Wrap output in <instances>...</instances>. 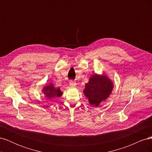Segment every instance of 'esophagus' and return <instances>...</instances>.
Listing matches in <instances>:
<instances>
[{
	"instance_id": "obj_1",
	"label": "esophagus",
	"mask_w": 152,
	"mask_h": 152,
	"mask_svg": "<svg viewBox=\"0 0 152 152\" xmlns=\"http://www.w3.org/2000/svg\"><path fill=\"white\" fill-rule=\"evenodd\" d=\"M70 84V87H75V86L77 85L76 82H74V81H70V84Z\"/></svg>"
}]
</instances>
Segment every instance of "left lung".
Masks as SVG:
<instances>
[{
    "label": "left lung",
    "mask_w": 152,
    "mask_h": 152,
    "mask_svg": "<svg viewBox=\"0 0 152 152\" xmlns=\"http://www.w3.org/2000/svg\"><path fill=\"white\" fill-rule=\"evenodd\" d=\"M113 88V82L105 74H94L86 84L83 93L89 103L95 107L109 97Z\"/></svg>",
    "instance_id": "1"
}]
</instances>
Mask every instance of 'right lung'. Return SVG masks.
Segmentation results:
<instances>
[{"label": "right lung", "instance_id": "1", "mask_svg": "<svg viewBox=\"0 0 152 152\" xmlns=\"http://www.w3.org/2000/svg\"><path fill=\"white\" fill-rule=\"evenodd\" d=\"M42 93L48 99H53L54 98L60 97L63 94V92L59 88H56L52 83L46 84L42 90Z\"/></svg>", "mask_w": 152, "mask_h": 152}]
</instances>
